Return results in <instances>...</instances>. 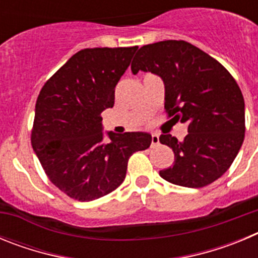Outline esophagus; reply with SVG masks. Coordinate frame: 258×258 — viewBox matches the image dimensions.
<instances>
[{
    "instance_id": "34e87169",
    "label": "esophagus",
    "mask_w": 258,
    "mask_h": 258,
    "mask_svg": "<svg viewBox=\"0 0 258 258\" xmlns=\"http://www.w3.org/2000/svg\"><path fill=\"white\" fill-rule=\"evenodd\" d=\"M159 136L157 134H152L151 136V147H156V146H159Z\"/></svg>"
}]
</instances>
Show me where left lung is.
Masks as SVG:
<instances>
[{
    "label": "left lung",
    "instance_id": "obj_1",
    "mask_svg": "<svg viewBox=\"0 0 258 258\" xmlns=\"http://www.w3.org/2000/svg\"><path fill=\"white\" fill-rule=\"evenodd\" d=\"M152 72L165 85L168 117L187 122L182 142L170 134L159 141L174 152V163L160 175L170 183L199 188L226 172L244 141V98L235 79L220 61L182 40L145 45L132 72Z\"/></svg>",
    "mask_w": 258,
    "mask_h": 258
}]
</instances>
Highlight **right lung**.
Instances as JSON below:
<instances>
[{
  "label": "right lung",
  "instance_id": "add662e5",
  "mask_svg": "<svg viewBox=\"0 0 258 258\" xmlns=\"http://www.w3.org/2000/svg\"><path fill=\"white\" fill-rule=\"evenodd\" d=\"M138 46L84 49L47 80L36 102L32 147L54 186L79 202L112 192L127 160L151 145L147 133L127 132L103 141L102 112Z\"/></svg>",
  "mask_w": 258,
  "mask_h": 258
}]
</instances>
